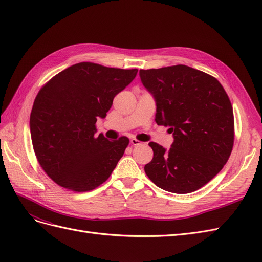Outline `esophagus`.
<instances>
[{
    "instance_id": "esophagus-1",
    "label": "esophagus",
    "mask_w": 262,
    "mask_h": 262,
    "mask_svg": "<svg viewBox=\"0 0 262 262\" xmlns=\"http://www.w3.org/2000/svg\"><path fill=\"white\" fill-rule=\"evenodd\" d=\"M130 142H131V144H132V145H134V146L141 145V144H142V142H141V141H139V140H137V139H131V140H130Z\"/></svg>"
}]
</instances>
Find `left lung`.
<instances>
[{
	"label": "left lung",
	"instance_id": "8db88e82",
	"mask_svg": "<svg viewBox=\"0 0 262 262\" xmlns=\"http://www.w3.org/2000/svg\"><path fill=\"white\" fill-rule=\"evenodd\" d=\"M156 101L155 121L169 126V149L150 142L147 177L166 191L190 193L224 167L234 145V114L225 90L210 74L184 64L140 70Z\"/></svg>",
	"mask_w": 262,
	"mask_h": 262
}]
</instances>
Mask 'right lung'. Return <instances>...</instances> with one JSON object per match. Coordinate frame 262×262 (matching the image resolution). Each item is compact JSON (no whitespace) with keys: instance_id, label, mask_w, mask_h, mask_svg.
I'll list each match as a JSON object with an SVG mask.
<instances>
[{"instance_id":"right-lung-1","label":"right lung","mask_w":262,"mask_h":262,"mask_svg":"<svg viewBox=\"0 0 262 262\" xmlns=\"http://www.w3.org/2000/svg\"><path fill=\"white\" fill-rule=\"evenodd\" d=\"M138 70L81 62L54 75L39 91L30 114V136L38 163L55 184L85 192L109 178L129 139L96 137L118 93Z\"/></svg>"}]
</instances>
